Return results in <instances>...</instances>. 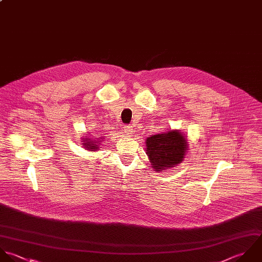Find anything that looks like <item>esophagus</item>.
<instances>
[{"mask_svg": "<svg viewBox=\"0 0 262 262\" xmlns=\"http://www.w3.org/2000/svg\"><path fill=\"white\" fill-rule=\"evenodd\" d=\"M123 128H124V133H126V135H132L133 134V130H134L133 125H125Z\"/></svg>", "mask_w": 262, "mask_h": 262, "instance_id": "esophagus-1", "label": "esophagus"}]
</instances>
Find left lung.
<instances>
[{
	"instance_id": "left-lung-1",
	"label": "left lung",
	"mask_w": 262,
	"mask_h": 262,
	"mask_svg": "<svg viewBox=\"0 0 262 262\" xmlns=\"http://www.w3.org/2000/svg\"><path fill=\"white\" fill-rule=\"evenodd\" d=\"M147 154L156 171L174 167L185 158L187 141L178 130L147 138Z\"/></svg>"
}]
</instances>
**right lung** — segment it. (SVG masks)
I'll return each mask as SVG.
<instances>
[{
    "mask_svg": "<svg viewBox=\"0 0 262 262\" xmlns=\"http://www.w3.org/2000/svg\"><path fill=\"white\" fill-rule=\"evenodd\" d=\"M83 142H85V143H83V145H84V147H85L86 149H90V150H92V151H95V150L98 149V145L95 144L96 142H92V141L89 142V141H86V139L83 140Z\"/></svg>",
    "mask_w": 262,
    "mask_h": 262,
    "instance_id": "add662e5",
    "label": "right lung"
}]
</instances>
